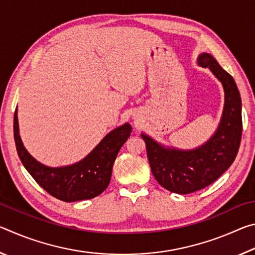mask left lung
Listing matches in <instances>:
<instances>
[{"instance_id": "left-lung-1", "label": "left lung", "mask_w": 255, "mask_h": 255, "mask_svg": "<svg viewBox=\"0 0 255 255\" xmlns=\"http://www.w3.org/2000/svg\"><path fill=\"white\" fill-rule=\"evenodd\" d=\"M197 60L213 72L225 92L217 130L195 149L165 147L141 133L154 178L163 188L179 195L198 191L217 180L234 162L242 138V100L234 79L210 54H201Z\"/></svg>"}]
</instances>
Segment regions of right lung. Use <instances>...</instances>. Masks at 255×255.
Wrapping results in <instances>:
<instances>
[{"instance_id":"add662e5","label":"right lung","mask_w":255,"mask_h":255,"mask_svg":"<svg viewBox=\"0 0 255 255\" xmlns=\"http://www.w3.org/2000/svg\"><path fill=\"white\" fill-rule=\"evenodd\" d=\"M16 152L30 175L40 187L59 200L73 202L92 199L109 185L112 166L122 146L130 136L128 123L110 131L96 148L80 162L67 166L50 167L34 159L24 148L19 135L18 109L13 119Z\"/></svg>"}]
</instances>
